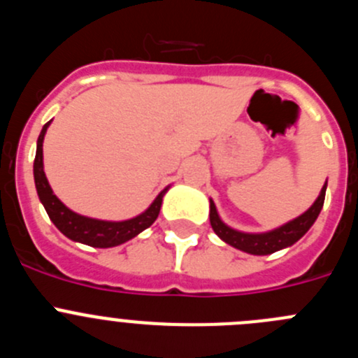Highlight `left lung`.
Instances as JSON below:
<instances>
[{
    "mask_svg": "<svg viewBox=\"0 0 358 358\" xmlns=\"http://www.w3.org/2000/svg\"><path fill=\"white\" fill-rule=\"evenodd\" d=\"M324 194H327V185L322 186L317 201H315L301 217L294 218L292 222L278 227V229L274 231H268V233L252 235V233H240V231L231 229V227H227L226 224L218 218L217 208H215L213 201L210 202V222L215 233H217L224 242L233 245V248L240 249V251L243 252H249V255H271V252H276L280 251V249L292 245L294 242H297V240L301 238L306 231L312 227V224L315 222V218L319 217V213H321L322 210Z\"/></svg>",
    "mask_w": 358,
    "mask_h": 358,
    "instance_id": "left-lung-1",
    "label": "left lung"
}]
</instances>
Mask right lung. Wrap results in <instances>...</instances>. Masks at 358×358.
Masks as SVG:
<instances>
[{
  "label": "right lung",
  "instance_id": "obj_1",
  "mask_svg": "<svg viewBox=\"0 0 358 358\" xmlns=\"http://www.w3.org/2000/svg\"><path fill=\"white\" fill-rule=\"evenodd\" d=\"M48 125L50 122L44 125L39 134V140H37L36 161H34V179H36L37 195H39L41 202H43L44 210H46L50 220L55 224L57 229L61 231L62 235L75 240V242L91 245V248H115V245H120V243L134 238L136 235H140L141 231L154 224V220L159 215L161 202H163V195L166 189L157 195L156 201L152 202L150 208L145 213L138 215V217L131 218V220H123V222L96 220V218L82 217V215L68 210L53 195L52 188L48 185V179H46L43 170V140Z\"/></svg>",
  "mask_w": 358,
  "mask_h": 358
}]
</instances>
